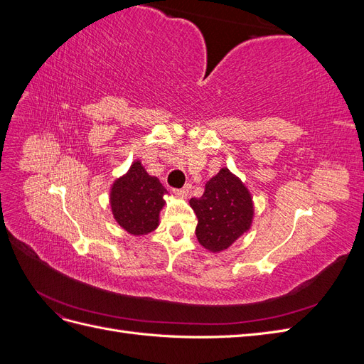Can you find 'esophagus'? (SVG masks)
Here are the masks:
<instances>
[{"mask_svg": "<svg viewBox=\"0 0 364 364\" xmlns=\"http://www.w3.org/2000/svg\"><path fill=\"white\" fill-rule=\"evenodd\" d=\"M173 191H174L176 196L186 197V196H188V193H190V188H188V185H186V186H183V188H174Z\"/></svg>", "mask_w": 364, "mask_h": 364, "instance_id": "34e87169", "label": "esophagus"}]
</instances>
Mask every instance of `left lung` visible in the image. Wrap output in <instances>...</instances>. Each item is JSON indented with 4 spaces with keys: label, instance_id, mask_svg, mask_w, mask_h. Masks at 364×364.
<instances>
[{
    "label": "left lung",
    "instance_id": "1",
    "mask_svg": "<svg viewBox=\"0 0 364 364\" xmlns=\"http://www.w3.org/2000/svg\"><path fill=\"white\" fill-rule=\"evenodd\" d=\"M190 205L197 215L196 237L213 252L228 249L250 228L252 197L228 168H222L208 181L202 197L191 199Z\"/></svg>",
    "mask_w": 364,
    "mask_h": 364
}]
</instances>
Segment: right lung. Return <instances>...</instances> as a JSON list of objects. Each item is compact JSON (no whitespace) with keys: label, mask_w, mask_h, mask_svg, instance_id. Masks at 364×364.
Here are the masks:
<instances>
[{"label":"right lung","mask_w":364,"mask_h":364,"mask_svg":"<svg viewBox=\"0 0 364 364\" xmlns=\"http://www.w3.org/2000/svg\"><path fill=\"white\" fill-rule=\"evenodd\" d=\"M165 193L167 190L158 178L149 176L141 162H134L129 173L112 186L111 205L115 220L129 234L151 232L158 226Z\"/></svg>","instance_id":"add662e5"}]
</instances>
